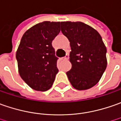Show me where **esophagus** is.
Returning a JSON list of instances; mask_svg holds the SVG:
<instances>
[{
  "instance_id": "1",
  "label": "esophagus",
  "mask_w": 121,
  "mask_h": 121,
  "mask_svg": "<svg viewBox=\"0 0 121 121\" xmlns=\"http://www.w3.org/2000/svg\"><path fill=\"white\" fill-rule=\"evenodd\" d=\"M69 58V54L68 53H67L66 55H65V56L64 57H61V60H68Z\"/></svg>"
}]
</instances>
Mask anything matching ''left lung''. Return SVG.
<instances>
[{
  "label": "left lung",
  "instance_id": "left-lung-1",
  "mask_svg": "<svg viewBox=\"0 0 121 121\" xmlns=\"http://www.w3.org/2000/svg\"><path fill=\"white\" fill-rule=\"evenodd\" d=\"M61 31L70 42L72 69L66 72L78 90L89 89L102 77L107 65L106 48L100 35L82 22H61Z\"/></svg>",
  "mask_w": 121,
  "mask_h": 121
}]
</instances>
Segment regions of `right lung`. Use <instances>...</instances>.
<instances>
[{
    "label": "right lung",
    "instance_id": "1",
    "mask_svg": "<svg viewBox=\"0 0 121 121\" xmlns=\"http://www.w3.org/2000/svg\"><path fill=\"white\" fill-rule=\"evenodd\" d=\"M60 22L43 21L31 27L21 38L16 58L21 78L31 88L46 91L58 72L52 41L60 31Z\"/></svg>",
    "mask_w": 121,
    "mask_h": 121
}]
</instances>
